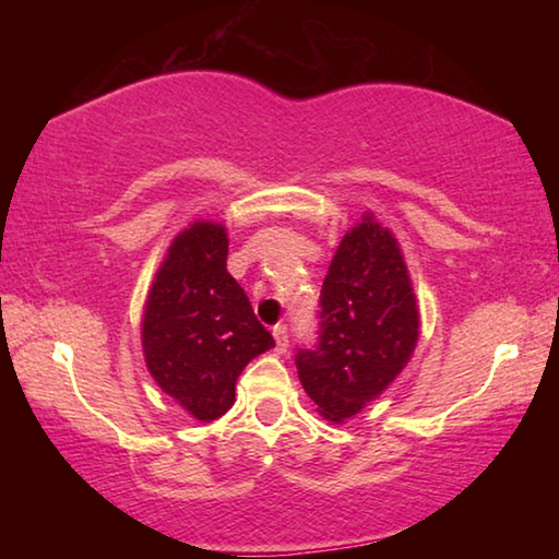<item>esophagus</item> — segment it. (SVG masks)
Listing matches in <instances>:
<instances>
[{
    "label": "esophagus",
    "instance_id": "obj_1",
    "mask_svg": "<svg viewBox=\"0 0 559 559\" xmlns=\"http://www.w3.org/2000/svg\"><path fill=\"white\" fill-rule=\"evenodd\" d=\"M273 337H276V349L278 353H286L288 349V328L278 323L276 328H273Z\"/></svg>",
    "mask_w": 559,
    "mask_h": 559
}]
</instances>
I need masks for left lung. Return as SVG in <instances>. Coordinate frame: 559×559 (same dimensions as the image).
Segmentation results:
<instances>
[{"instance_id": "8db88e82", "label": "left lung", "mask_w": 559, "mask_h": 559, "mask_svg": "<svg viewBox=\"0 0 559 559\" xmlns=\"http://www.w3.org/2000/svg\"><path fill=\"white\" fill-rule=\"evenodd\" d=\"M316 347H298L302 390L343 424L394 382L419 340V308L394 234L365 214L340 241L320 290Z\"/></svg>"}]
</instances>
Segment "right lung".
<instances>
[{"label":"right lung","mask_w":559,"mask_h":559,"mask_svg":"<svg viewBox=\"0 0 559 559\" xmlns=\"http://www.w3.org/2000/svg\"><path fill=\"white\" fill-rule=\"evenodd\" d=\"M222 224L194 222L175 236L147 293L145 365L187 414L214 421L231 409L236 377L273 337L226 271Z\"/></svg>","instance_id":"add662e5"}]
</instances>
